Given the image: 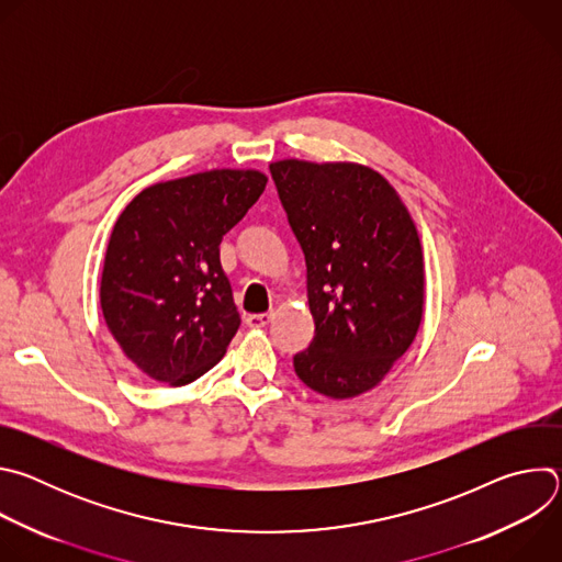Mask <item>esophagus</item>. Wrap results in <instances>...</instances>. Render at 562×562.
Here are the masks:
<instances>
[{
	"label": "esophagus",
	"mask_w": 562,
	"mask_h": 562,
	"mask_svg": "<svg viewBox=\"0 0 562 562\" xmlns=\"http://www.w3.org/2000/svg\"><path fill=\"white\" fill-rule=\"evenodd\" d=\"M271 317H273L271 313H251V315H247V325L254 329H262L271 323Z\"/></svg>",
	"instance_id": "1"
}]
</instances>
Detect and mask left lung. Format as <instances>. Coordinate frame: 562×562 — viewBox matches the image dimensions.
Segmentation results:
<instances>
[{"mask_svg": "<svg viewBox=\"0 0 562 562\" xmlns=\"http://www.w3.org/2000/svg\"><path fill=\"white\" fill-rule=\"evenodd\" d=\"M269 169L304 254L315 323L293 369L323 395H360L389 373L420 327L425 265L416 224L373 169L302 159Z\"/></svg>", "mask_w": 562, "mask_h": 562, "instance_id": "8db88e82", "label": "left lung"}]
</instances>
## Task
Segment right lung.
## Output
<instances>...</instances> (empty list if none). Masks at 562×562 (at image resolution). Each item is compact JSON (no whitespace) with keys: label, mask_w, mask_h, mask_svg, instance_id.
<instances>
[{"label":"right lung","mask_w":562,"mask_h":562,"mask_svg":"<svg viewBox=\"0 0 562 562\" xmlns=\"http://www.w3.org/2000/svg\"><path fill=\"white\" fill-rule=\"evenodd\" d=\"M267 176L215 169L144 189L117 217L100 302L113 338L146 375L182 386L217 364L239 327L222 237Z\"/></svg>","instance_id":"obj_1"}]
</instances>
